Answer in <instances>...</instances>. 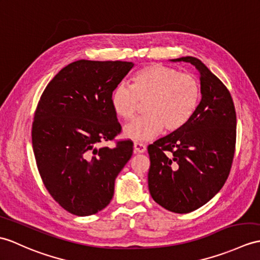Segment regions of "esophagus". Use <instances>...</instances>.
Listing matches in <instances>:
<instances>
[{"label": "esophagus", "instance_id": "obj_1", "mask_svg": "<svg viewBox=\"0 0 260 260\" xmlns=\"http://www.w3.org/2000/svg\"><path fill=\"white\" fill-rule=\"evenodd\" d=\"M134 149L136 153H145L146 152V146L143 143L140 142H135L134 143Z\"/></svg>", "mask_w": 260, "mask_h": 260}]
</instances>
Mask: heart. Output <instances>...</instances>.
<instances>
[{
    "label": "heart",
    "instance_id": "b5f03b06",
    "mask_svg": "<svg viewBox=\"0 0 260 260\" xmlns=\"http://www.w3.org/2000/svg\"><path fill=\"white\" fill-rule=\"evenodd\" d=\"M132 86L119 84L114 88L111 103L118 116L128 120L136 115L140 101L145 103V115L125 126L124 134L134 141H148L164 127L174 132L188 122L201 101V85L189 73L161 64L138 70Z\"/></svg>",
    "mask_w": 260,
    "mask_h": 260
}]
</instances>
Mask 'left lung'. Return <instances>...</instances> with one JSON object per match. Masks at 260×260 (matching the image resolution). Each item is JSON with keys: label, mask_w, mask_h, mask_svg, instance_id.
Listing matches in <instances>:
<instances>
[{"label": "left lung", "mask_w": 260, "mask_h": 260, "mask_svg": "<svg viewBox=\"0 0 260 260\" xmlns=\"http://www.w3.org/2000/svg\"><path fill=\"white\" fill-rule=\"evenodd\" d=\"M187 62L199 72L202 101L191 118L147 147L148 188L154 201L177 214L208 203L224 186L236 147V111L227 87L196 57Z\"/></svg>", "instance_id": "obj_1"}]
</instances>
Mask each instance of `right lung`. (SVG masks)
Instances as JSON below:
<instances>
[{
    "label": "right lung",
    "mask_w": 260,
    "mask_h": 260,
    "mask_svg": "<svg viewBox=\"0 0 260 260\" xmlns=\"http://www.w3.org/2000/svg\"><path fill=\"white\" fill-rule=\"evenodd\" d=\"M132 62L80 59L65 66L41 95L32 124L36 165L50 195L76 216L104 209L114 195V184L133 154L131 140L114 147L122 126L111 96Z\"/></svg>",
    "instance_id": "add662e5"
}]
</instances>
